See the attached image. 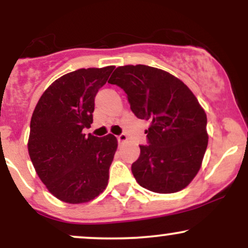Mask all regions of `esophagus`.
Here are the masks:
<instances>
[{"instance_id":"1","label":"esophagus","mask_w":248,"mask_h":248,"mask_svg":"<svg viewBox=\"0 0 248 248\" xmlns=\"http://www.w3.org/2000/svg\"><path fill=\"white\" fill-rule=\"evenodd\" d=\"M118 141H119V144H124V142L127 141V135L126 134H121V135L118 136Z\"/></svg>"}]
</instances>
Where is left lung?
Masks as SVG:
<instances>
[{"instance_id":"left-lung-1","label":"left lung","mask_w":248,"mask_h":248,"mask_svg":"<svg viewBox=\"0 0 248 248\" xmlns=\"http://www.w3.org/2000/svg\"><path fill=\"white\" fill-rule=\"evenodd\" d=\"M109 84L126 92L130 109L150 121L148 144L132 164L136 182L157 193L181 191L202 166L209 136L203 107L175 76L147 65L119 66Z\"/></svg>"}]
</instances>
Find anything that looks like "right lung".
I'll use <instances>...</instances> for the list:
<instances>
[{"mask_svg": "<svg viewBox=\"0 0 248 248\" xmlns=\"http://www.w3.org/2000/svg\"><path fill=\"white\" fill-rule=\"evenodd\" d=\"M114 66L79 69L53 81L37 102L28 150L47 190L65 203L80 204L106 189L118 140L82 133L93 122L94 98Z\"/></svg>", "mask_w": 248, "mask_h": 248, "instance_id": "1", "label": "right lung"}]
</instances>
